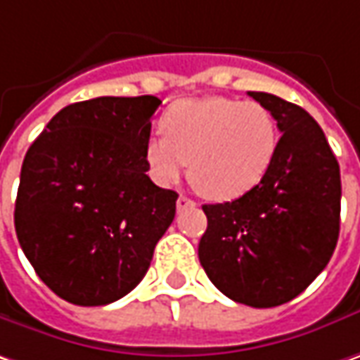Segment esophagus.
Segmentation results:
<instances>
[{
    "mask_svg": "<svg viewBox=\"0 0 360 360\" xmlns=\"http://www.w3.org/2000/svg\"><path fill=\"white\" fill-rule=\"evenodd\" d=\"M191 207H195V201H193V199H189L187 195H181L179 199H177V211L191 210Z\"/></svg>",
    "mask_w": 360,
    "mask_h": 360,
    "instance_id": "obj_1",
    "label": "esophagus"
}]
</instances>
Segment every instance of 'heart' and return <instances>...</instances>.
<instances>
[{"instance_id":"1","label":"heart","mask_w":360,"mask_h":360,"mask_svg":"<svg viewBox=\"0 0 360 360\" xmlns=\"http://www.w3.org/2000/svg\"><path fill=\"white\" fill-rule=\"evenodd\" d=\"M143 155L159 185H173L189 163L191 183L210 199L231 201L252 191L274 163L280 133L259 102L224 96L173 102Z\"/></svg>"}]
</instances>
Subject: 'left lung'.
Instances as JSON below:
<instances>
[{"label":"left lung","mask_w":360,"mask_h":360,"mask_svg":"<svg viewBox=\"0 0 360 360\" xmlns=\"http://www.w3.org/2000/svg\"><path fill=\"white\" fill-rule=\"evenodd\" d=\"M280 129L274 163L258 185L203 205L199 262L227 298L272 308L304 292L326 268L340 229V169L319 122L298 104L248 92Z\"/></svg>","instance_id":"obj_1"}]
</instances>
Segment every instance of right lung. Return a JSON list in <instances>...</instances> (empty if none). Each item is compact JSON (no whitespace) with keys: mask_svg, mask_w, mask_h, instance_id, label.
Returning a JSON list of instances; mask_svg holds the SVG:
<instances>
[{"mask_svg":"<svg viewBox=\"0 0 360 360\" xmlns=\"http://www.w3.org/2000/svg\"><path fill=\"white\" fill-rule=\"evenodd\" d=\"M157 96H101L56 115L25 153L15 233L41 282L78 306H104L145 278L177 193L147 175Z\"/></svg>","mask_w":360,"mask_h":360,"instance_id":"right-lung-1","label":"right lung"}]
</instances>
